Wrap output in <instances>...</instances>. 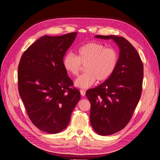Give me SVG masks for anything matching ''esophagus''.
<instances>
[{"label": "esophagus", "mask_w": 160, "mask_h": 160, "mask_svg": "<svg viewBox=\"0 0 160 160\" xmlns=\"http://www.w3.org/2000/svg\"><path fill=\"white\" fill-rule=\"evenodd\" d=\"M85 91H84V90H82V89H81L80 90V93H81V96H85Z\"/></svg>", "instance_id": "esophagus-1"}]
</instances>
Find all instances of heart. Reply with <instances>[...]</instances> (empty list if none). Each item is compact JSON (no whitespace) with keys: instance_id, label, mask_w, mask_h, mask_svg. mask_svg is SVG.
Instances as JSON below:
<instances>
[{"instance_id":"b5f03b06","label":"heart","mask_w":160,"mask_h":160,"mask_svg":"<svg viewBox=\"0 0 160 160\" xmlns=\"http://www.w3.org/2000/svg\"><path fill=\"white\" fill-rule=\"evenodd\" d=\"M118 53L113 48H107L102 44L89 42L80 47L78 56L68 53L63 58V65L68 72L77 76L85 66L87 72L75 82L78 87L87 89L96 82L107 80L113 73L118 63Z\"/></svg>"}]
</instances>
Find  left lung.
Here are the masks:
<instances>
[{"instance_id":"1","label":"left lung","mask_w":160,"mask_h":160,"mask_svg":"<svg viewBox=\"0 0 160 160\" xmlns=\"http://www.w3.org/2000/svg\"><path fill=\"white\" fill-rule=\"evenodd\" d=\"M113 39L120 48L116 69L104 82L87 91L91 103L90 122L101 135H110L123 129L131 120L140 99L144 77L143 63L135 47L123 37L100 36Z\"/></svg>"}]
</instances>
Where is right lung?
<instances>
[{
  "instance_id": "add662e5",
  "label": "right lung",
  "mask_w": 160,
  "mask_h": 160,
  "mask_svg": "<svg viewBox=\"0 0 160 160\" xmlns=\"http://www.w3.org/2000/svg\"><path fill=\"white\" fill-rule=\"evenodd\" d=\"M76 35L40 37L20 60V96L30 120L47 133H58L67 127L80 99L79 89L73 87L63 65V58Z\"/></svg>"
}]
</instances>
